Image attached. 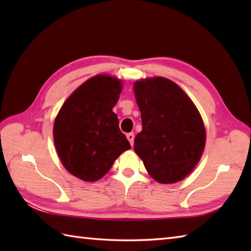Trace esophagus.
Masks as SVG:
<instances>
[{
	"instance_id": "34e87169",
	"label": "esophagus",
	"mask_w": 251,
	"mask_h": 251,
	"mask_svg": "<svg viewBox=\"0 0 251 251\" xmlns=\"http://www.w3.org/2000/svg\"><path fill=\"white\" fill-rule=\"evenodd\" d=\"M126 137H127V139H128V141L130 142L131 147L134 146V139H135V135L132 134V132H129V134H127V135H126Z\"/></svg>"
}]
</instances>
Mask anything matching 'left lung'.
<instances>
[{
	"instance_id": "8db88e82",
	"label": "left lung",
	"mask_w": 251,
	"mask_h": 251,
	"mask_svg": "<svg viewBox=\"0 0 251 251\" xmlns=\"http://www.w3.org/2000/svg\"><path fill=\"white\" fill-rule=\"evenodd\" d=\"M134 90L142 121L135 152L157 182H178L194 169L204 151L206 131L200 112L168 78L140 79Z\"/></svg>"
}]
</instances>
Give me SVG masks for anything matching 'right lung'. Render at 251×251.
Returning a JSON list of instances; mask_svg holds the SVG:
<instances>
[{"instance_id": "add662e5", "label": "right lung", "mask_w": 251, "mask_h": 251, "mask_svg": "<svg viewBox=\"0 0 251 251\" xmlns=\"http://www.w3.org/2000/svg\"><path fill=\"white\" fill-rule=\"evenodd\" d=\"M121 92L120 79L99 74L74 90L56 116L52 132L57 153L65 168L78 179H101L130 149L112 111Z\"/></svg>"}]
</instances>
